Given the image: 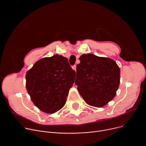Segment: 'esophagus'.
Instances as JSON below:
<instances>
[{"label": "esophagus", "instance_id": "34e87169", "mask_svg": "<svg viewBox=\"0 0 146 146\" xmlns=\"http://www.w3.org/2000/svg\"><path fill=\"white\" fill-rule=\"evenodd\" d=\"M73 69L74 71H76V65H74V66L73 67Z\"/></svg>", "mask_w": 146, "mask_h": 146}]
</instances>
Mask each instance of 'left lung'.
<instances>
[{"mask_svg":"<svg viewBox=\"0 0 146 146\" xmlns=\"http://www.w3.org/2000/svg\"><path fill=\"white\" fill-rule=\"evenodd\" d=\"M76 66L75 84L85 102L102 108L115 97L120 80V69L112 59L83 54Z\"/></svg>","mask_w":146,"mask_h":146,"instance_id":"obj_1","label":"left lung"}]
</instances>
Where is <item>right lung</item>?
<instances>
[{"mask_svg":"<svg viewBox=\"0 0 146 146\" xmlns=\"http://www.w3.org/2000/svg\"><path fill=\"white\" fill-rule=\"evenodd\" d=\"M76 73L67 58L55 54L37 61L26 74V87L40 110L52 114L64 106Z\"/></svg>","mask_w":146,"mask_h":146,"instance_id":"obj_1","label":"right lung"}]
</instances>
